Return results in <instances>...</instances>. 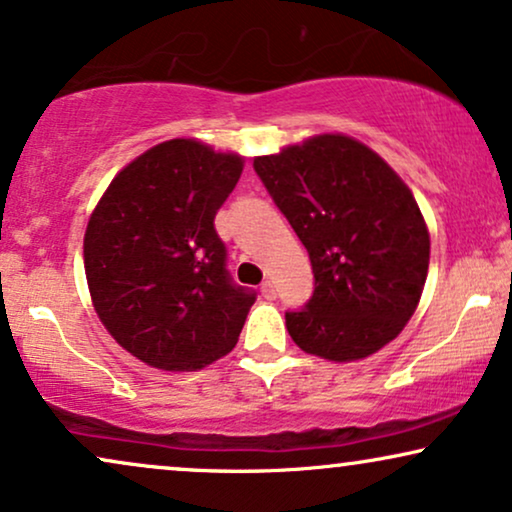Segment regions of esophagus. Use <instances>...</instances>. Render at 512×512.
<instances>
[{"label":"esophagus","mask_w":512,"mask_h":512,"mask_svg":"<svg viewBox=\"0 0 512 512\" xmlns=\"http://www.w3.org/2000/svg\"><path fill=\"white\" fill-rule=\"evenodd\" d=\"M261 294H263V298H268V301H272V298L277 296V291H275V287H272L270 280H265V282L261 284Z\"/></svg>","instance_id":"esophagus-1"}]
</instances>
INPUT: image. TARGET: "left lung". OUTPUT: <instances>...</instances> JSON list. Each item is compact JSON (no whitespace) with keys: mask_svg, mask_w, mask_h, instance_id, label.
Instances as JSON below:
<instances>
[{"mask_svg":"<svg viewBox=\"0 0 512 512\" xmlns=\"http://www.w3.org/2000/svg\"><path fill=\"white\" fill-rule=\"evenodd\" d=\"M254 169L313 265V296L284 315L298 348L353 362L393 341L421 301L430 261L426 221L402 178L341 134L256 157Z\"/></svg>","mask_w":512,"mask_h":512,"instance_id":"1","label":"left lung"}]
</instances>
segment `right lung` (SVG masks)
I'll return each instance as SVG.
<instances>
[{
	"label": "right lung",
	"instance_id": "add662e5",
	"mask_svg": "<svg viewBox=\"0 0 512 512\" xmlns=\"http://www.w3.org/2000/svg\"><path fill=\"white\" fill-rule=\"evenodd\" d=\"M242 157L159 143L112 178L89 218L84 270L112 338L150 367L195 371L235 348L256 291L232 282L214 218Z\"/></svg>",
	"mask_w": 512,
	"mask_h": 512
}]
</instances>
